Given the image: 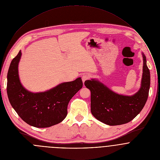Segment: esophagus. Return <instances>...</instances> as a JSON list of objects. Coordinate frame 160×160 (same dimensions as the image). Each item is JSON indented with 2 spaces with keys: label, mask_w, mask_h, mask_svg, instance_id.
<instances>
[{
  "label": "esophagus",
  "mask_w": 160,
  "mask_h": 160,
  "mask_svg": "<svg viewBox=\"0 0 160 160\" xmlns=\"http://www.w3.org/2000/svg\"><path fill=\"white\" fill-rule=\"evenodd\" d=\"M90 79V76H89V75H88V74H84V75H82V82L84 83V82L86 81H87V80H88V79Z\"/></svg>",
  "instance_id": "1"
}]
</instances>
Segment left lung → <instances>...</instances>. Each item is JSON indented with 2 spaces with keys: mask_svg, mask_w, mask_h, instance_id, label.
I'll list each match as a JSON object with an SVG mask.
<instances>
[{
  "mask_svg": "<svg viewBox=\"0 0 160 160\" xmlns=\"http://www.w3.org/2000/svg\"><path fill=\"white\" fill-rule=\"evenodd\" d=\"M143 59L141 88L132 96L115 93L93 79L85 81V86L91 92V113L96 119L110 126L121 125L130 122L141 112L147 100L150 86V70L143 53Z\"/></svg>",
  "mask_w": 160,
  "mask_h": 160,
  "instance_id": "left-lung-1",
  "label": "left lung"
}]
</instances>
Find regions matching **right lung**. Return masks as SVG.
I'll return each instance as SVG.
<instances>
[{"instance_id":"obj_1","label":"right lung","mask_w":160,"mask_h":160,"mask_svg":"<svg viewBox=\"0 0 160 160\" xmlns=\"http://www.w3.org/2000/svg\"><path fill=\"white\" fill-rule=\"evenodd\" d=\"M21 55L20 50L7 74V91L11 105L32 126L43 128L60 123L67 115L69 102L82 88L81 78L62 83L48 91L31 93L23 88L19 79L18 65Z\"/></svg>"}]
</instances>
